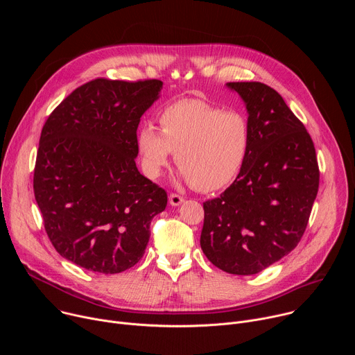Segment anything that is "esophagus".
Returning a JSON list of instances; mask_svg holds the SVG:
<instances>
[{"mask_svg": "<svg viewBox=\"0 0 355 355\" xmlns=\"http://www.w3.org/2000/svg\"><path fill=\"white\" fill-rule=\"evenodd\" d=\"M168 199H170V204H171L173 207H178V205H181L182 202H184V196L180 195V193H175V192H171L170 196H168Z\"/></svg>", "mask_w": 355, "mask_h": 355, "instance_id": "1", "label": "esophagus"}]
</instances>
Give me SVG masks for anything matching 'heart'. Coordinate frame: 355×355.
Returning a JSON list of instances; mask_svg holds the SVG:
<instances>
[{"label": "heart", "mask_w": 355, "mask_h": 355, "mask_svg": "<svg viewBox=\"0 0 355 355\" xmlns=\"http://www.w3.org/2000/svg\"><path fill=\"white\" fill-rule=\"evenodd\" d=\"M141 170L150 180L160 177L171 153L181 174L200 192L229 185L241 171L251 143L248 116L237 110L195 98L167 105L160 130L146 123L137 132Z\"/></svg>", "instance_id": "heart-1"}]
</instances>
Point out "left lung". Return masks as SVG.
Returning <instances> with one entry per match:
<instances>
[{
    "mask_svg": "<svg viewBox=\"0 0 355 355\" xmlns=\"http://www.w3.org/2000/svg\"><path fill=\"white\" fill-rule=\"evenodd\" d=\"M227 85L245 103L251 143L234 182L204 202L200 247L218 268L251 275L297 245L320 173L311 135L274 88L259 81Z\"/></svg>",
    "mask_w": 355,
    "mask_h": 355,
    "instance_id": "8db88e82",
    "label": "left lung"
}]
</instances>
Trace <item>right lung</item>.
<instances>
[{
  "mask_svg": "<svg viewBox=\"0 0 355 355\" xmlns=\"http://www.w3.org/2000/svg\"><path fill=\"white\" fill-rule=\"evenodd\" d=\"M160 80L95 78L46 119L33 192L50 243L66 260L116 274L144 254L150 223L167 192L135 163L137 126L159 96Z\"/></svg>",
  "mask_w": 355,
  "mask_h": 355,
  "instance_id": "obj_1",
  "label": "right lung"
}]
</instances>
